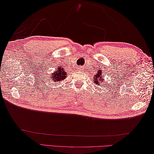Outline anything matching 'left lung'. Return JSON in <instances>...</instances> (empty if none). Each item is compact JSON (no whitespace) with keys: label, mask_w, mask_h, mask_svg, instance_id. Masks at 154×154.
<instances>
[{"label":"left lung","mask_w":154,"mask_h":154,"mask_svg":"<svg viewBox=\"0 0 154 154\" xmlns=\"http://www.w3.org/2000/svg\"><path fill=\"white\" fill-rule=\"evenodd\" d=\"M94 83H96L97 85H100L101 83L104 82V79H103V75H102V73H101V70L99 69L98 73L97 74H95L94 75Z\"/></svg>","instance_id":"8db88e82"}]
</instances>
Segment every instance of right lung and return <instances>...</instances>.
<instances>
[{"instance_id":"add662e5","label":"right lung","mask_w":154,"mask_h":154,"mask_svg":"<svg viewBox=\"0 0 154 154\" xmlns=\"http://www.w3.org/2000/svg\"><path fill=\"white\" fill-rule=\"evenodd\" d=\"M66 72H65V70L63 69L62 67H59L58 69H57L56 71H55L54 73H52V75L51 76V78L52 79V81L54 82H60L61 81L65 79L67 76Z\"/></svg>"}]
</instances>
